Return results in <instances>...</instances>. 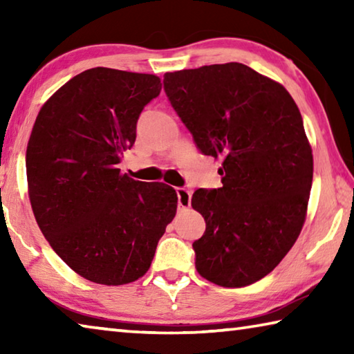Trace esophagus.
<instances>
[{
    "label": "esophagus",
    "instance_id": "1",
    "mask_svg": "<svg viewBox=\"0 0 354 354\" xmlns=\"http://www.w3.org/2000/svg\"><path fill=\"white\" fill-rule=\"evenodd\" d=\"M176 195H178V206L179 207H189L190 206V190L185 187H178L176 189Z\"/></svg>",
    "mask_w": 354,
    "mask_h": 354
}]
</instances>
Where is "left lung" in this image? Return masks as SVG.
<instances>
[{
	"instance_id": "8db88e82",
	"label": "left lung",
	"mask_w": 354,
	"mask_h": 354,
	"mask_svg": "<svg viewBox=\"0 0 354 354\" xmlns=\"http://www.w3.org/2000/svg\"><path fill=\"white\" fill-rule=\"evenodd\" d=\"M164 91L203 154L223 160L221 187L198 189L206 221L195 267L221 287L270 273L299 236L313 185V149L290 93L239 62L164 75Z\"/></svg>"
}]
</instances>
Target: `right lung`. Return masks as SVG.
<instances>
[{"mask_svg":"<svg viewBox=\"0 0 354 354\" xmlns=\"http://www.w3.org/2000/svg\"><path fill=\"white\" fill-rule=\"evenodd\" d=\"M160 88L154 75L86 70L41 106L29 137V200L41 234L71 270L97 284L143 277L176 214L175 189L118 169Z\"/></svg>","mask_w":354,"mask_h":354,"instance_id":"obj_1","label":"right lung"}]
</instances>
